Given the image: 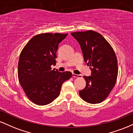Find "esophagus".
Returning <instances> with one entry per match:
<instances>
[{"instance_id": "obj_1", "label": "esophagus", "mask_w": 133, "mask_h": 133, "mask_svg": "<svg viewBox=\"0 0 133 133\" xmlns=\"http://www.w3.org/2000/svg\"><path fill=\"white\" fill-rule=\"evenodd\" d=\"M72 76L73 77H82V76L80 75V74H74V73H72Z\"/></svg>"}]
</instances>
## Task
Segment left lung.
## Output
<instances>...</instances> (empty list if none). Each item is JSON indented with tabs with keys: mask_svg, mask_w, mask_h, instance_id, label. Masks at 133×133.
Here are the masks:
<instances>
[{
	"mask_svg": "<svg viewBox=\"0 0 133 133\" xmlns=\"http://www.w3.org/2000/svg\"><path fill=\"white\" fill-rule=\"evenodd\" d=\"M80 44L84 59L91 70V76H84L86 86L79 91L87 103L103 102L110 94L117 80L118 66L113 49L102 35L94 30L72 32Z\"/></svg>",
	"mask_w": 133,
	"mask_h": 133,
	"instance_id": "8db88e82",
	"label": "left lung"
}]
</instances>
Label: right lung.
Segmentation results:
<instances>
[{
    "instance_id": "right-lung-1",
    "label": "right lung",
    "mask_w": 133,
    "mask_h": 133,
    "mask_svg": "<svg viewBox=\"0 0 133 133\" xmlns=\"http://www.w3.org/2000/svg\"><path fill=\"white\" fill-rule=\"evenodd\" d=\"M68 34L44 33L32 38L23 48L18 63V79L32 103L48 104L60 94L62 84L72 77L71 72L52 69L56 63L59 44Z\"/></svg>"
}]
</instances>
